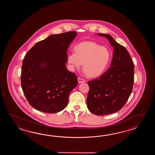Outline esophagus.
Masks as SVG:
<instances>
[{"label":"esophagus","instance_id":"esophagus-1","mask_svg":"<svg viewBox=\"0 0 155 155\" xmlns=\"http://www.w3.org/2000/svg\"><path fill=\"white\" fill-rule=\"evenodd\" d=\"M78 82L79 83H82V82H85V80L84 79H82V78H78Z\"/></svg>","mask_w":155,"mask_h":155}]
</instances>
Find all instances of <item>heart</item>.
Returning <instances> with one entry per match:
<instances>
[{"label": "heart", "mask_w": 155, "mask_h": 155, "mask_svg": "<svg viewBox=\"0 0 155 155\" xmlns=\"http://www.w3.org/2000/svg\"><path fill=\"white\" fill-rule=\"evenodd\" d=\"M74 49L75 52L70 53L67 57L72 70L79 69L83 64V69L90 77H97L105 71L111 58L107 48L94 42L84 41Z\"/></svg>", "instance_id": "obj_1"}]
</instances>
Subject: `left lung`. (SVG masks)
<instances>
[{"mask_svg": "<svg viewBox=\"0 0 155 155\" xmlns=\"http://www.w3.org/2000/svg\"><path fill=\"white\" fill-rule=\"evenodd\" d=\"M97 34L106 38L114 47L110 67L101 76L87 82V108L92 114L102 116L117 112L128 100L134 82V65L124 46L109 34Z\"/></svg>", "mask_w": 155, "mask_h": 155, "instance_id": "8db88e82", "label": "left lung"}]
</instances>
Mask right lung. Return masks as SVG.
I'll list each match as a JSON object with an SVG mask.
<instances>
[{
	"mask_svg": "<svg viewBox=\"0 0 155 155\" xmlns=\"http://www.w3.org/2000/svg\"><path fill=\"white\" fill-rule=\"evenodd\" d=\"M76 31L51 35L36 43L23 61L21 85L30 105L46 113L62 111L78 85L74 73L66 68V51Z\"/></svg>",
	"mask_w": 155,
	"mask_h": 155,
	"instance_id": "1",
	"label": "right lung"
}]
</instances>
